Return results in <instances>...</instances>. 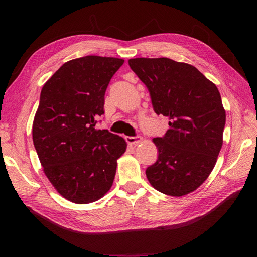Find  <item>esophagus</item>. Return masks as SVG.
<instances>
[{"instance_id": "34e87169", "label": "esophagus", "mask_w": 257, "mask_h": 257, "mask_svg": "<svg viewBox=\"0 0 257 257\" xmlns=\"http://www.w3.org/2000/svg\"><path fill=\"white\" fill-rule=\"evenodd\" d=\"M125 141L130 145H135V144H138L139 142L142 141V137L141 136H126Z\"/></svg>"}]
</instances>
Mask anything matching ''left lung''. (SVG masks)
Segmentation results:
<instances>
[{"label": "left lung", "mask_w": 257, "mask_h": 257, "mask_svg": "<svg viewBox=\"0 0 257 257\" xmlns=\"http://www.w3.org/2000/svg\"><path fill=\"white\" fill-rule=\"evenodd\" d=\"M128 65L149 91L153 110L169 128L153 142L159 158L146 169L154 189L170 196L195 191L215 165L226 114L216 85L196 67L167 58H136Z\"/></svg>", "instance_id": "1"}]
</instances>
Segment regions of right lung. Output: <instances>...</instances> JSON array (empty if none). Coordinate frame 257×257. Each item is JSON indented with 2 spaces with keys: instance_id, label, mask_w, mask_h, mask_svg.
I'll list each match as a JSON object with an SVG mask.
<instances>
[{
  "instance_id": "add662e5",
  "label": "right lung",
  "mask_w": 257,
  "mask_h": 257,
  "mask_svg": "<svg viewBox=\"0 0 257 257\" xmlns=\"http://www.w3.org/2000/svg\"><path fill=\"white\" fill-rule=\"evenodd\" d=\"M124 60L87 56L66 62L44 84L33 143L45 175L64 198L90 204L111 188L122 137L96 130L106 89Z\"/></svg>"
}]
</instances>
